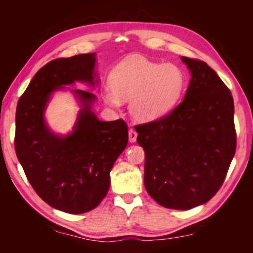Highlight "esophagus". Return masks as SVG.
I'll use <instances>...</instances> for the list:
<instances>
[{
    "instance_id": "1",
    "label": "esophagus",
    "mask_w": 253,
    "mask_h": 253,
    "mask_svg": "<svg viewBox=\"0 0 253 253\" xmlns=\"http://www.w3.org/2000/svg\"><path fill=\"white\" fill-rule=\"evenodd\" d=\"M137 140V132L134 131V129H129L128 131V141L129 142H136Z\"/></svg>"
}]
</instances>
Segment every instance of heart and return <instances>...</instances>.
Wrapping results in <instances>:
<instances>
[{
  "mask_svg": "<svg viewBox=\"0 0 253 253\" xmlns=\"http://www.w3.org/2000/svg\"><path fill=\"white\" fill-rule=\"evenodd\" d=\"M111 84L102 89L106 104L118 108L128 100L132 116L140 122L156 120L178 102L185 87V75L171 63L153 62L142 57H129L115 66Z\"/></svg>",
  "mask_w": 253,
  "mask_h": 253,
  "instance_id": "1",
  "label": "heart"
}]
</instances>
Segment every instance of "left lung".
<instances>
[{
	"mask_svg": "<svg viewBox=\"0 0 253 253\" xmlns=\"http://www.w3.org/2000/svg\"><path fill=\"white\" fill-rule=\"evenodd\" d=\"M181 61L191 74L182 102L135 129L145 153L150 196L166 208L189 210L210 201L223 185L236 135L231 91L204 61Z\"/></svg>",
	"mask_w": 253,
	"mask_h": 253,
	"instance_id": "8db88e82",
	"label": "left lung"
}]
</instances>
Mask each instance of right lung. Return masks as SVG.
<instances>
[{"label": "right lung", "instance_id": "add662e5", "mask_svg": "<svg viewBox=\"0 0 253 253\" xmlns=\"http://www.w3.org/2000/svg\"><path fill=\"white\" fill-rule=\"evenodd\" d=\"M96 61V52L50 61L17 105L14 148L26 177L45 203L71 214L88 212L101 203L111 185L110 172L128 140L124 120L98 119L94 94L66 87L75 82L98 85ZM64 89L78 99L81 110L73 131L59 135L43 114L52 94Z\"/></svg>", "mask_w": 253, "mask_h": 253}]
</instances>
